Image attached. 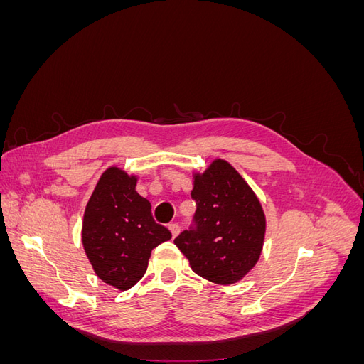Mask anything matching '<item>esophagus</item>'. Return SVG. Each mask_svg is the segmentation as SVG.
I'll return each instance as SVG.
<instances>
[{"label": "esophagus", "instance_id": "esophagus-1", "mask_svg": "<svg viewBox=\"0 0 364 364\" xmlns=\"http://www.w3.org/2000/svg\"><path fill=\"white\" fill-rule=\"evenodd\" d=\"M168 229H170V232H171L173 238H174V237H178V235H179V232H181V228H179V225H178V223H171V225L168 226Z\"/></svg>", "mask_w": 364, "mask_h": 364}]
</instances>
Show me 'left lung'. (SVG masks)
Segmentation results:
<instances>
[{"label":"left lung","mask_w":364,"mask_h":364,"mask_svg":"<svg viewBox=\"0 0 364 364\" xmlns=\"http://www.w3.org/2000/svg\"><path fill=\"white\" fill-rule=\"evenodd\" d=\"M194 230H183L174 245L199 277L222 285L243 279L258 262L266 214L255 191L232 165L215 158L205 171H193Z\"/></svg>","instance_id":"obj_1"}]
</instances>
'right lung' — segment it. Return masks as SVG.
I'll list each match as a JSON object with an SVG mask.
<instances>
[{
    "mask_svg": "<svg viewBox=\"0 0 364 364\" xmlns=\"http://www.w3.org/2000/svg\"><path fill=\"white\" fill-rule=\"evenodd\" d=\"M138 174L106 168L86 203L82 245L95 274L126 291L144 277L151 250L171 238L151 217L150 202L138 194Z\"/></svg>",
    "mask_w": 364,
    "mask_h": 364,
    "instance_id": "1",
    "label": "right lung"
}]
</instances>
